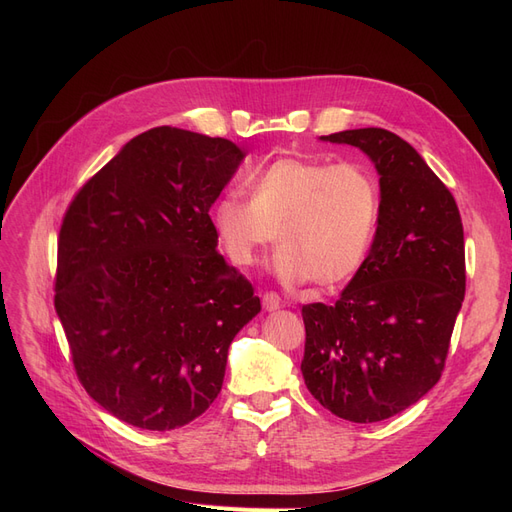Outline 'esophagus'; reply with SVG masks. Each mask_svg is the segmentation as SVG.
Instances as JSON below:
<instances>
[{"instance_id":"esophagus-1","label":"esophagus","mask_w":512,"mask_h":512,"mask_svg":"<svg viewBox=\"0 0 512 512\" xmlns=\"http://www.w3.org/2000/svg\"><path fill=\"white\" fill-rule=\"evenodd\" d=\"M280 305H282V301H280V297H277L275 292H265V294H262V307H265L267 312H275V309H280Z\"/></svg>"}]
</instances>
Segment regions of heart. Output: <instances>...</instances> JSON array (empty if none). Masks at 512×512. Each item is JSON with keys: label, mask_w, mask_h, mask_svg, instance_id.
Returning a JSON list of instances; mask_svg holds the SVG:
<instances>
[{"label": "heart", "mask_w": 512, "mask_h": 512, "mask_svg": "<svg viewBox=\"0 0 512 512\" xmlns=\"http://www.w3.org/2000/svg\"><path fill=\"white\" fill-rule=\"evenodd\" d=\"M252 198L224 194L213 235L232 265L252 267L277 243L275 273L286 284L337 286L363 267L380 220V188L361 164L280 158L250 179Z\"/></svg>", "instance_id": "heart-1"}]
</instances>
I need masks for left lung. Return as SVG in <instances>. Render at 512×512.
I'll list each match as a JSON object with an SVG mask.
<instances>
[{
    "mask_svg": "<svg viewBox=\"0 0 512 512\" xmlns=\"http://www.w3.org/2000/svg\"><path fill=\"white\" fill-rule=\"evenodd\" d=\"M320 141L361 149L380 175L374 243L335 305L309 303L305 386L335 416L378 423L442 376L466 294L463 226L453 194L404 138L382 128Z\"/></svg>",
    "mask_w": 512,
    "mask_h": 512,
    "instance_id": "8db88e82",
    "label": "left lung"
}]
</instances>
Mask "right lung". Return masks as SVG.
Instances as JSON below:
<instances>
[{
    "label": "right lung",
    "instance_id": "1",
    "mask_svg": "<svg viewBox=\"0 0 512 512\" xmlns=\"http://www.w3.org/2000/svg\"><path fill=\"white\" fill-rule=\"evenodd\" d=\"M243 158L226 138L153 128L66 211L55 309L76 376L123 423L168 431L203 414L222 391L232 339L260 312L209 218Z\"/></svg>",
    "mask_w": 512,
    "mask_h": 512
}]
</instances>
